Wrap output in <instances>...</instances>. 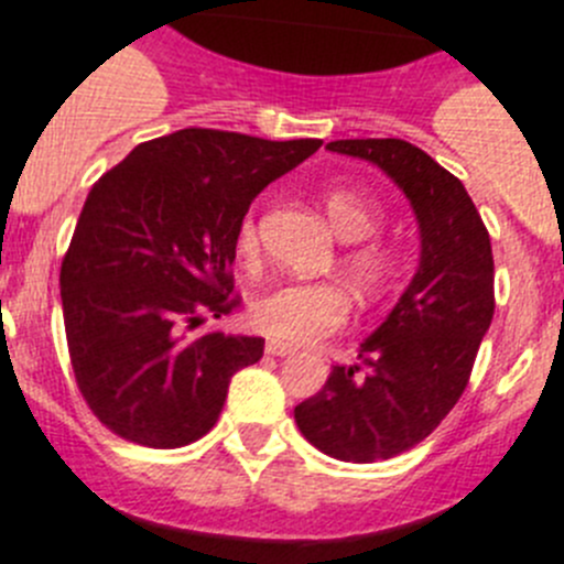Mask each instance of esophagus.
<instances>
[{
	"label": "esophagus",
	"mask_w": 564,
	"mask_h": 564,
	"mask_svg": "<svg viewBox=\"0 0 564 564\" xmlns=\"http://www.w3.org/2000/svg\"><path fill=\"white\" fill-rule=\"evenodd\" d=\"M267 354H272V357H286V354H294V348L289 343H281V339H267Z\"/></svg>",
	"instance_id": "34e87169"
}]
</instances>
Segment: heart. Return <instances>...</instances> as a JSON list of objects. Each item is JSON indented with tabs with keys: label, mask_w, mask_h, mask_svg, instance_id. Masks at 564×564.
<instances>
[{
	"label": "heart",
	"mask_w": 564,
	"mask_h": 564,
	"mask_svg": "<svg viewBox=\"0 0 564 564\" xmlns=\"http://www.w3.org/2000/svg\"><path fill=\"white\" fill-rule=\"evenodd\" d=\"M328 221L343 241H354L345 250L343 263L354 281L365 289H382L393 275V252L388 245L370 238L382 225V207L370 196L354 187L332 185L323 194ZM236 252L245 261L258 256V225L252 216H245L236 227ZM351 314V297L339 283H281L263 292L250 308L252 326L272 339L283 343H312L337 332Z\"/></svg>",
	"instance_id": "b5f03b06"
}]
</instances>
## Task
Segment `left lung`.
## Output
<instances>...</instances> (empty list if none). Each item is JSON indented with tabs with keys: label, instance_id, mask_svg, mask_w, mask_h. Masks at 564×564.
I'll return each instance as SVG.
<instances>
[{
	"label": "left lung",
	"instance_id": "left-lung-1",
	"mask_svg": "<svg viewBox=\"0 0 564 564\" xmlns=\"http://www.w3.org/2000/svg\"><path fill=\"white\" fill-rule=\"evenodd\" d=\"M328 151L384 171L413 205L421 261L382 326L359 345V365H334L294 408L303 438L348 464L413 449L458 404L495 314L489 230L458 176L408 140H334Z\"/></svg>",
	"mask_w": 564,
	"mask_h": 564
}]
</instances>
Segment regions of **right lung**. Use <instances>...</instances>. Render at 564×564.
<instances>
[{
	"mask_svg": "<svg viewBox=\"0 0 564 564\" xmlns=\"http://www.w3.org/2000/svg\"><path fill=\"white\" fill-rule=\"evenodd\" d=\"M319 145L182 129L95 182L61 261V306L75 382L104 427L151 449L210 433L263 339L194 328L241 306L230 294L238 221Z\"/></svg>",
	"mask_w": 564,
	"mask_h": 564,
	"instance_id": "1",
	"label": "right lung"
}]
</instances>
